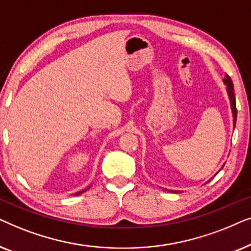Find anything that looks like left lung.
<instances>
[{
	"label": "left lung",
	"mask_w": 251,
	"mask_h": 251,
	"mask_svg": "<svg viewBox=\"0 0 251 251\" xmlns=\"http://www.w3.org/2000/svg\"><path fill=\"white\" fill-rule=\"evenodd\" d=\"M223 82H224V84L226 85V91H227L229 102H231V109H232V114H233V126H235L236 114H238V112H236V102H235L234 89H233V82L228 75H226L224 80H223ZM173 192H175V191H173ZM175 193H178V192H175Z\"/></svg>",
	"instance_id": "8db88e82"
}]
</instances>
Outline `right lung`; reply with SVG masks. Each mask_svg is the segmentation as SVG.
<instances>
[{
	"label": "right lung",
	"instance_id": "1",
	"mask_svg": "<svg viewBox=\"0 0 251 251\" xmlns=\"http://www.w3.org/2000/svg\"><path fill=\"white\" fill-rule=\"evenodd\" d=\"M88 188H85V190H83V191H80V192H77V193H75V195H78V194H81V193H83V192H85L87 191Z\"/></svg>",
	"mask_w": 251,
	"mask_h": 251
}]
</instances>
